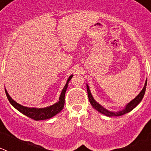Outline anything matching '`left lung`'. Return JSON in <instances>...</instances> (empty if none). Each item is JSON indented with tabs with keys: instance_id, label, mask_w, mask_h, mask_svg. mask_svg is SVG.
I'll use <instances>...</instances> for the list:
<instances>
[{
	"instance_id": "1",
	"label": "left lung",
	"mask_w": 151,
	"mask_h": 151,
	"mask_svg": "<svg viewBox=\"0 0 151 151\" xmlns=\"http://www.w3.org/2000/svg\"><path fill=\"white\" fill-rule=\"evenodd\" d=\"M147 80L146 79L145 81V86H144L143 89L141 91L139 94L138 95L134 97V99L132 100V101H130L129 103H128L127 104L125 105V107L121 110H119V111H110V110H106V108L104 107L102 105H101L99 103H97V101L94 100V98L92 96L91 93V91L90 88H89V86L88 85V84H86V86H87V91H88V99L89 101H90L91 104L93 107L96 110L99 112V113H102L105 116H122L123 114H125V113H129L130 112L131 110H132L134 107H135L137 105L142 101L143 99L144 95H145V91H146V86H147Z\"/></svg>"
}]
</instances>
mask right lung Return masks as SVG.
Returning a JSON list of instances; mask_svg holds the SVG:
<instances>
[{
	"mask_svg": "<svg viewBox=\"0 0 151 151\" xmlns=\"http://www.w3.org/2000/svg\"><path fill=\"white\" fill-rule=\"evenodd\" d=\"M73 75H71L68 78L66 83L63 88L61 91L60 96L59 97V101L55 103L54 104L51 106H47L44 108H36V107H28V106H22L19 104L17 102H16L14 100L12 99V97L9 95L7 91L5 88V92H6V95L7 97V99L9 100L10 103L11 104L12 106L14 108H16L18 111L20 112L21 113L26 115V116L29 118L32 119L34 120H44V119H47L51 117L57 115V113H59L64 106V103H65V94H66V89L68 87V84L69 82L73 78Z\"/></svg>",
	"mask_w": 151,
	"mask_h": 151,
	"instance_id": "1",
	"label": "right lung"
}]
</instances>
